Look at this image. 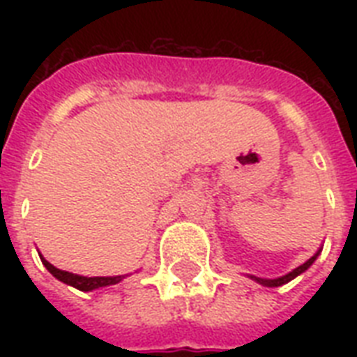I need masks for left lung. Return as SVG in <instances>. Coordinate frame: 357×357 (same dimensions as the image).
Returning a JSON list of instances; mask_svg holds the SVG:
<instances>
[{
	"label": "left lung",
	"instance_id": "8db88e82",
	"mask_svg": "<svg viewBox=\"0 0 357 357\" xmlns=\"http://www.w3.org/2000/svg\"><path fill=\"white\" fill-rule=\"evenodd\" d=\"M317 255H319V254L313 255L311 259L305 261L304 265H300L298 268H294L293 272H289V274H285V276H282V278H276V280H263V278H254V276H252V278H254V280H257V282H259L261 285H265V287H280V285L291 282L293 278H296V276H298V274H302V272H304V271H307V268H310V266L313 265V261L317 259Z\"/></svg>",
	"mask_w": 357,
	"mask_h": 357
}]
</instances>
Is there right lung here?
<instances>
[{
  "label": "right lung",
  "instance_id": "add662e5",
  "mask_svg": "<svg viewBox=\"0 0 357 357\" xmlns=\"http://www.w3.org/2000/svg\"><path fill=\"white\" fill-rule=\"evenodd\" d=\"M42 259V265L46 266L47 271L52 272L53 276L61 280V282L68 283L72 287L79 289V291H92V289H98V287H105V285H114V283H119L123 276H113V278H85V276H77V274H72V272H66V271H59L52 263H47L44 257L40 255Z\"/></svg>",
  "mask_w": 357,
  "mask_h": 357
}]
</instances>
